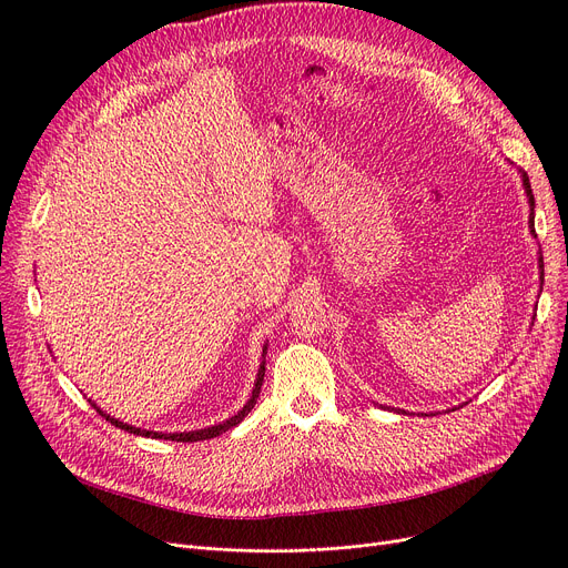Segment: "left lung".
Returning <instances> with one entry per match:
<instances>
[{"instance_id":"1","label":"left lung","mask_w":568,"mask_h":568,"mask_svg":"<svg viewBox=\"0 0 568 568\" xmlns=\"http://www.w3.org/2000/svg\"><path fill=\"white\" fill-rule=\"evenodd\" d=\"M519 178H521V186H524V194H527V199H529V210H531V215H529V229H531V236L536 239V229H534V207H536V201H534V192H531V182H529V175L524 173V171H519ZM538 268H540V287H542V252H538ZM464 407V405H460ZM397 414H407L405 409H395ZM454 412V409H452ZM428 416V414H426Z\"/></svg>"}]
</instances>
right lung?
<instances>
[{"mask_svg":"<svg viewBox=\"0 0 568 568\" xmlns=\"http://www.w3.org/2000/svg\"><path fill=\"white\" fill-rule=\"evenodd\" d=\"M266 365V346L262 348V363H260V369H257V379H255V386H252V393H250V397H247V403L231 416V418H226V422H222V424H215V426H207V428H201V430H184V433H156V430H142V428H135V426H129V424H123V422H119V418H114V416H110L108 412H102L93 400H89L91 403V407L102 416V418H108V422L112 424V426H116V428H121V430H125V433H133V435H142V437H154V439H173V443H201V439H210V437H217V435H222V433H226L229 428H234V426H239L243 418L247 416V412L255 407V403H257V397H260V390H262V382H264V367Z\"/></svg>","mask_w":568,"mask_h":568,"instance_id":"add662e5","label":"right lung"}]
</instances>
